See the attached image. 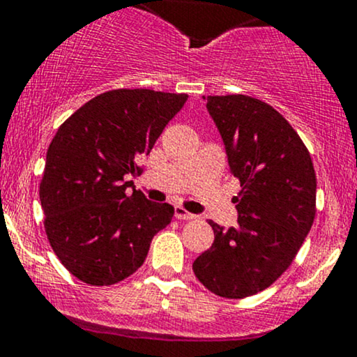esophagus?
I'll list each match as a JSON object with an SVG mask.
<instances>
[{
    "label": "esophagus",
    "mask_w": 357,
    "mask_h": 357,
    "mask_svg": "<svg viewBox=\"0 0 357 357\" xmlns=\"http://www.w3.org/2000/svg\"><path fill=\"white\" fill-rule=\"evenodd\" d=\"M174 216L178 220H195L196 215H192V213L186 211L183 206H174Z\"/></svg>",
    "instance_id": "obj_1"
}]
</instances>
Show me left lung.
<instances>
[{"instance_id":"left-lung-1","label":"left lung","mask_w":357,"mask_h":357,"mask_svg":"<svg viewBox=\"0 0 357 357\" xmlns=\"http://www.w3.org/2000/svg\"><path fill=\"white\" fill-rule=\"evenodd\" d=\"M210 112L238 178V225L215 231L192 264L216 296L243 298L277 280L296 258L315 218V171L294 127L272 105L248 96H208Z\"/></svg>"}]
</instances>
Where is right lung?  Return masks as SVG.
I'll list each match as a JSON object with an SVG mask.
<instances>
[{"label":"right lung","instance_id":"right-lung-1","mask_svg":"<svg viewBox=\"0 0 357 357\" xmlns=\"http://www.w3.org/2000/svg\"><path fill=\"white\" fill-rule=\"evenodd\" d=\"M186 93L117 89L93 97L56 130L47 151L40 202L45 231L63 267L89 285H114L144 264L174 208L149 202L139 176ZM133 186L130 195L126 188Z\"/></svg>","mask_w":357,"mask_h":357}]
</instances>
